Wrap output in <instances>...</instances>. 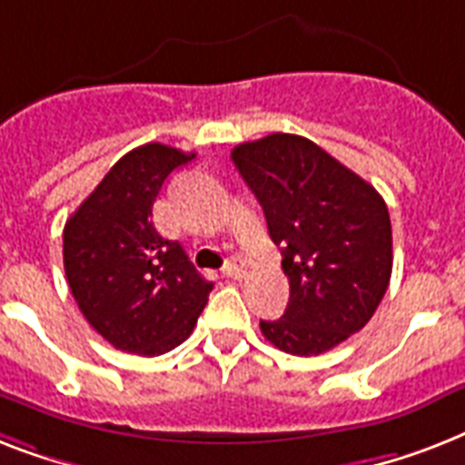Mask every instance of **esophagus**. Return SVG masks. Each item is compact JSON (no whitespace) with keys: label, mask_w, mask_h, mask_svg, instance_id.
Instances as JSON below:
<instances>
[{"label":"esophagus","mask_w":465,"mask_h":465,"mask_svg":"<svg viewBox=\"0 0 465 465\" xmlns=\"http://www.w3.org/2000/svg\"><path fill=\"white\" fill-rule=\"evenodd\" d=\"M223 273L228 278H242L244 276V262L242 259H237V256H232L225 266H223Z\"/></svg>","instance_id":"esophagus-1"}]
</instances>
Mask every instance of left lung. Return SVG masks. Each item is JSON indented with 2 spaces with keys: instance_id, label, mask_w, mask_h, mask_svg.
I'll use <instances>...</instances> for the list:
<instances>
[{
  "instance_id": "8db88e82",
  "label": "left lung",
  "mask_w": 465,
  "mask_h": 465,
  "mask_svg": "<svg viewBox=\"0 0 465 465\" xmlns=\"http://www.w3.org/2000/svg\"><path fill=\"white\" fill-rule=\"evenodd\" d=\"M262 203L291 283L285 314L263 338L291 355H319L372 319L391 278V221L380 192L297 134L232 148Z\"/></svg>"
}]
</instances>
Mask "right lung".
I'll return each mask as SVG.
<instances>
[{
	"label": "right lung",
	"mask_w": 465,
	"mask_h": 465,
	"mask_svg": "<svg viewBox=\"0 0 465 465\" xmlns=\"http://www.w3.org/2000/svg\"><path fill=\"white\" fill-rule=\"evenodd\" d=\"M165 143L122 155L64 225V271L85 322L117 351L163 355L194 331L213 283L153 225L168 174L192 161Z\"/></svg>",
	"instance_id": "right-lung-1"
}]
</instances>
